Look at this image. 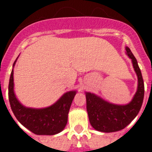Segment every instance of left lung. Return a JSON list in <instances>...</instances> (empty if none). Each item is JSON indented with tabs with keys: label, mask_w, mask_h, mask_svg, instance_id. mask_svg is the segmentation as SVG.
Segmentation results:
<instances>
[{
	"label": "left lung",
	"mask_w": 152,
	"mask_h": 152,
	"mask_svg": "<svg viewBox=\"0 0 152 152\" xmlns=\"http://www.w3.org/2000/svg\"><path fill=\"white\" fill-rule=\"evenodd\" d=\"M126 53L132 60L138 78V87L134 97L127 105H115L105 101L95 94L86 92L87 110L91 125L95 129L103 132H113L125 129L139 113L144 96V80L137 61L129 47Z\"/></svg>",
	"instance_id": "obj_1"
}]
</instances>
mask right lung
Masks as SVG:
<instances>
[{"instance_id": "add662e5", "label": "right lung", "mask_w": 152, "mask_h": 152, "mask_svg": "<svg viewBox=\"0 0 152 152\" xmlns=\"http://www.w3.org/2000/svg\"><path fill=\"white\" fill-rule=\"evenodd\" d=\"M76 94V91L66 92L53 105L46 108L25 107L18 101L14 94L13 69L11 72L8 84V99L12 110L20 124L36 135L50 136L64 129L68 121L69 109Z\"/></svg>"}]
</instances>
